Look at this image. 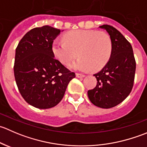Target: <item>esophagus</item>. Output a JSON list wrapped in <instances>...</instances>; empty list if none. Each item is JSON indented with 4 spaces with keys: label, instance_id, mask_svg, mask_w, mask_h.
Segmentation results:
<instances>
[{
    "label": "esophagus",
    "instance_id": "obj_1",
    "mask_svg": "<svg viewBox=\"0 0 147 147\" xmlns=\"http://www.w3.org/2000/svg\"><path fill=\"white\" fill-rule=\"evenodd\" d=\"M85 75H82V74H80V73H76V77L78 78H84Z\"/></svg>",
    "mask_w": 147,
    "mask_h": 147
}]
</instances>
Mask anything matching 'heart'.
<instances>
[{"instance_id":"1","label":"heart","mask_w":147,"mask_h":147,"mask_svg":"<svg viewBox=\"0 0 147 147\" xmlns=\"http://www.w3.org/2000/svg\"><path fill=\"white\" fill-rule=\"evenodd\" d=\"M63 40H55L52 51L63 64H67L77 55L79 58L69 67L80 71H98L105 66L112 53V41L105 32L76 30L67 32Z\"/></svg>"}]
</instances>
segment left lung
<instances>
[{
  "label": "left lung",
  "mask_w": 147,
  "mask_h": 147,
  "mask_svg": "<svg viewBox=\"0 0 147 147\" xmlns=\"http://www.w3.org/2000/svg\"><path fill=\"white\" fill-rule=\"evenodd\" d=\"M105 30L112 41V53L107 64L93 75L97 85L87 94L93 105L104 109L117 106L124 101L132 90L136 63L132 47L119 30L111 26L99 27Z\"/></svg>",
  "instance_id": "left-lung-1"
}]
</instances>
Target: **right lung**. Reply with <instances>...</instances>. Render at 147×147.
Segmentation results:
<instances>
[{
  "instance_id": "right-lung-1",
  "label": "right lung",
  "mask_w": 147,
  "mask_h": 147,
  "mask_svg": "<svg viewBox=\"0 0 147 147\" xmlns=\"http://www.w3.org/2000/svg\"><path fill=\"white\" fill-rule=\"evenodd\" d=\"M62 31L49 26L33 28L16 50L14 75L19 92L29 105L38 109L56 106L75 78L55 59L52 51L53 40Z\"/></svg>"
}]
</instances>
